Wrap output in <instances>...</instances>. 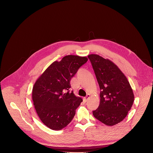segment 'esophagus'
Here are the masks:
<instances>
[{
  "mask_svg": "<svg viewBox=\"0 0 153 153\" xmlns=\"http://www.w3.org/2000/svg\"><path fill=\"white\" fill-rule=\"evenodd\" d=\"M90 97H91V95H90L89 94H88V95H86V97L83 98V101H84L85 102H87V101H88V99L90 98Z\"/></svg>",
  "mask_w": 153,
  "mask_h": 153,
  "instance_id": "1",
  "label": "esophagus"
}]
</instances>
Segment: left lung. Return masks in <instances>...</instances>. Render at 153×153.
I'll return each instance as SVG.
<instances>
[{
  "instance_id": "left-lung-1",
  "label": "left lung",
  "mask_w": 153,
  "mask_h": 153,
  "mask_svg": "<svg viewBox=\"0 0 153 153\" xmlns=\"http://www.w3.org/2000/svg\"><path fill=\"white\" fill-rule=\"evenodd\" d=\"M88 58L101 89L100 103L93 115L107 126L122 122L131 110L134 95L126 77L111 61L97 54Z\"/></svg>"
}]
</instances>
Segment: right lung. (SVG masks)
<instances>
[{
	"instance_id": "1",
	"label": "right lung",
	"mask_w": 153,
	"mask_h": 153,
	"mask_svg": "<svg viewBox=\"0 0 153 153\" xmlns=\"http://www.w3.org/2000/svg\"><path fill=\"white\" fill-rule=\"evenodd\" d=\"M86 56L67 55L52 63L36 81L32 99L36 113L48 128L61 130L73 120L83 101L72 91L70 80L88 61Z\"/></svg>"
}]
</instances>
